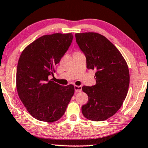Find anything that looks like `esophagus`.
<instances>
[{
	"label": "esophagus",
	"instance_id": "34e87169",
	"mask_svg": "<svg viewBox=\"0 0 148 148\" xmlns=\"http://www.w3.org/2000/svg\"><path fill=\"white\" fill-rule=\"evenodd\" d=\"M82 86H75V92H80L82 91Z\"/></svg>",
	"mask_w": 148,
	"mask_h": 148
}]
</instances>
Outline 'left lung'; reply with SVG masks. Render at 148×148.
Segmentation results:
<instances>
[{"instance_id":"obj_1","label":"left lung","mask_w":148,"mask_h":148,"mask_svg":"<svg viewBox=\"0 0 148 148\" xmlns=\"http://www.w3.org/2000/svg\"><path fill=\"white\" fill-rule=\"evenodd\" d=\"M76 41L86 56L88 69H95L96 84L82 87L88 101L82 107L84 116L103 121L116 114L123 104L130 83L128 67L117 47L97 32L75 33Z\"/></svg>"}]
</instances>
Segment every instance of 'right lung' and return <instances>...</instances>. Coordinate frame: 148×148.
Here are the masks:
<instances>
[{
    "instance_id": "obj_1",
    "label": "right lung",
    "mask_w": 148,
    "mask_h": 148,
    "mask_svg": "<svg viewBox=\"0 0 148 148\" xmlns=\"http://www.w3.org/2000/svg\"><path fill=\"white\" fill-rule=\"evenodd\" d=\"M72 33L45 34L25 47L19 58L16 88L28 113L45 122L58 120L75 92L72 84L62 86L49 79L69 49Z\"/></svg>"
}]
</instances>
